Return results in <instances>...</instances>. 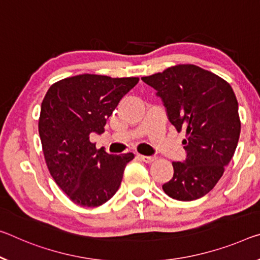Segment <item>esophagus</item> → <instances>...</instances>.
<instances>
[{
    "instance_id": "34e87169",
    "label": "esophagus",
    "mask_w": 260,
    "mask_h": 260,
    "mask_svg": "<svg viewBox=\"0 0 260 260\" xmlns=\"http://www.w3.org/2000/svg\"><path fill=\"white\" fill-rule=\"evenodd\" d=\"M139 157L141 158L143 162H146V163H151V162H154V160L156 159V157L155 156H145V155H139Z\"/></svg>"
}]
</instances>
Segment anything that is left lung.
I'll return each instance as SVG.
<instances>
[{
    "instance_id": "obj_1",
    "label": "left lung",
    "mask_w": 260,
    "mask_h": 260,
    "mask_svg": "<svg viewBox=\"0 0 260 260\" xmlns=\"http://www.w3.org/2000/svg\"><path fill=\"white\" fill-rule=\"evenodd\" d=\"M163 102L169 121L180 132L186 158L172 162L163 184L172 199L192 201L211 191L236 150L241 133L238 103L229 83L194 64H178L141 77Z\"/></svg>"
}]
</instances>
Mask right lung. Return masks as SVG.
I'll use <instances>...</instances> for the list:
<instances>
[{"label": "right lung", "instance_id": "1", "mask_svg": "<svg viewBox=\"0 0 260 260\" xmlns=\"http://www.w3.org/2000/svg\"><path fill=\"white\" fill-rule=\"evenodd\" d=\"M138 77L112 78L83 74L53 84L40 109L39 135L49 174L74 203L97 207L120 186L132 152L110 155L96 149L90 134L104 126Z\"/></svg>", "mask_w": 260, "mask_h": 260}]
</instances>
